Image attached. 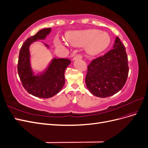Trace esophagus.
I'll use <instances>...</instances> for the list:
<instances>
[{
  "label": "esophagus",
  "instance_id": "esophagus-1",
  "mask_svg": "<svg viewBox=\"0 0 148 148\" xmlns=\"http://www.w3.org/2000/svg\"><path fill=\"white\" fill-rule=\"evenodd\" d=\"M82 59V56L80 54H78V55H77L74 57V58L73 59V60H75L77 59Z\"/></svg>",
  "mask_w": 148,
  "mask_h": 148
}]
</instances>
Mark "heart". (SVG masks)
I'll return each mask as SVG.
<instances>
[{"mask_svg":"<svg viewBox=\"0 0 148 148\" xmlns=\"http://www.w3.org/2000/svg\"><path fill=\"white\" fill-rule=\"evenodd\" d=\"M66 39L73 46H85V51L91 56L98 55L105 51L110 42L108 34L95 29L71 32L66 36ZM56 43L59 46L66 45L59 38L56 39Z\"/></svg>","mask_w":148,"mask_h":148,"instance_id":"obj_1","label":"heart"}]
</instances>
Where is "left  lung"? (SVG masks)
Instances as JSON below:
<instances>
[{
  "instance_id": "left-lung-1",
  "label": "left lung",
  "mask_w": 148,
  "mask_h": 148,
  "mask_svg": "<svg viewBox=\"0 0 148 148\" xmlns=\"http://www.w3.org/2000/svg\"><path fill=\"white\" fill-rule=\"evenodd\" d=\"M128 57L123 44L116 37L113 49L94 59L88 66L85 82L94 96L107 97L122 89L128 75Z\"/></svg>"
}]
</instances>
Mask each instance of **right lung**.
Segmentation results:
<instances>
[{
	"label": "right lung",
	"mask_w": 148,
	"mask_h": 148,
	"mask_svg": "<svg viewBox=\"0 0 148 148\" xmlns=\"http://www.w3.org/2000/svg\"><path fill=\"white\" fill-rule=\"evenodd\" d=\"M51 31V28L41 29L26 39L21 47L18 62V73L24 88L31 95L44 99L51 97L60 91L65 84V69L71 63L68 59L54 58L44 72L33 73L30 63L29 46L37 40L45 39Z\"/></svg>",
	"instance_id": "1"
}]
</instances>
